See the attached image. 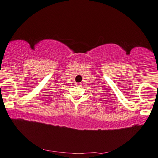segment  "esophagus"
<instances>
[{"mask_svg":"<svg viewBox=\"0 0 158 158\" xmlns=\"http://www.w3.org/2000/svg\"><path fill=\"white\" fill-rule=\"evenodd\" d=\"M76 85H77V86H81V83H77Z\"/></svg>","mask_w":158,"mask_h":158,"instance_id":"34e87169","label":"esophagus"}]
</instances>
